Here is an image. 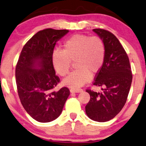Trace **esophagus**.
I'll list each match as a JSON object with an SVG mask.
<instances>
[{
  "label": "esophagus",
  "instance_id": "1",
  "mask_svg": "<svg viewBox=\"0 0 146 146\" xmlns=\"http://www.w3.org/2000/svg\"><path fill=\"white\" fill-rule=\"evenodd\" d=\"M70 92H71V93H79V92H82L83 90L82 89H76V88H71Z\"/></svg>",
  "mask_w": 146,
  "mask_h": 146
}]
</instances>
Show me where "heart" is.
<instances>
[{"label": "heart", "instance_id": "b5f03b06", "mask_svg": "<svg viewBox=\"0 0 146 146\" xmlns=\"http://www.w3.org/2000/svg\"><path fill=\"white\" fill-rule=\"evenodd\" d=\"M63 49L55 48L52 52V63L55 71L64 77L69 72L71 61L75 60L77 69L64 80V84L77 88L91 79V73H96L104 64L106 46L98 36L75 34L63 42Z\"/></svg>", "mask_w": 146, "mask_h": 146}]
</instances>
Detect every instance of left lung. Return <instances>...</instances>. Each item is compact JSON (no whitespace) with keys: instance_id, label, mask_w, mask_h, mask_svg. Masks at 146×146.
I'll return each mask as SVG.
<instances>
[{"instance_id":"8db88e82","label":"left lung","mask_w":146,"mask_h":146,"mask_svg":"<svg viewBox=\"0 0 146 146\" xmlns=\"http://www.w3.org/2000/svg\"><path fill=\"white\" fill-rule=\"evenodd\" d=\"M93 31L106 46L104 64L96 73L93 85L104 88L100 93L86 90L90 100L86 106V112L93 121L106 122L117 115L126 103L133 75L129 57L117 37L103 29Z\"/></svg>"}]
</instances>
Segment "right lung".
<instances>
[{
	"mask_svg": "<svg viewBox=\"0 0 146 146\" xmlns=\"http://www.w3.org/2000/svg\"><path fill=\"white\" fill-rule=\"evenodd\" d=\"M69 32L67 29L48 28L31 38L21 52L15 68L16 84L24 109L40 123L54 121L60 116L70 94L66 87L58 92L60 82L52 63L56 42Z\"/></svg>",
	"mask_w": 146,
	"mask_h": 146,
	"instance_id": "right-lung-1",
	"label": "right lung"
}]
</instances>
